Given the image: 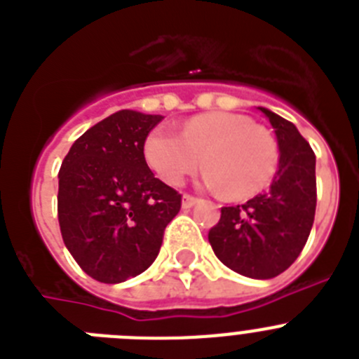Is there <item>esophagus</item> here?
<instances>
[{
  "instance_id": "34e87169",
  "label": "esophagus",
  "mask_w": 359,
  "mask_h": 359,
  "mask_svg": "<svg viewBox=\"0 0 359 359\" xmlns=\"http://www.w3.org/2000/svg\"><path fill=\"white\" fill-rule=\"evenodd\" d=\"M199 199L194 198V196H190V194H185L183 196V201H182V207L183 208H192L198 203Z\"/></svg>"
}]
</instances>
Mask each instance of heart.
<instances>
[{
  "mask_svg": "<svg viewBox=\"0 0 359 359\" xmlns=\"http://www.w3.org/2000/svg\"><path fill=\"white\" fill-rule=\"evenodd\" d=\"M144 158L167 185H180L203 161L208 167L203 174L207 189L224 190L230 199H248L273 180L278 147L248 116L214 111L190 118L182 135L152 129L144 142Z\"/></svg>",
  "mask_w": 359,
  "mask_h": 359,
  "instance_id": "heart-1",
  "label": "heart"
}]
</instances>
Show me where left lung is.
<instances>
[{"label": "left lung", "instance_id": "obj_1", "mask_svg": "<svg viewBox=\"0 0 359 359\" xmlns=\"http://www.w3.org/2000/svg\"><path fill=\"white\" fill-rule=\"evenodd\" d=\"M275 129L277 176L262 194L244 205L221 208L208 231L217 259L250 278H273L286 271L306 246L315 221V152L290 120L259 107Z\"/></svg>", "mask_w": 359, "mask_h": 359}]
</instances>
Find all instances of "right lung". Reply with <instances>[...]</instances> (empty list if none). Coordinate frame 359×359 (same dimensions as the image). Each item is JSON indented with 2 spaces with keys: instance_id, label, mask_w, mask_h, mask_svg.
Listing matches in <instances>:
<instances>
[{
  "instance_id": "add662e5",
  "label": "right lung",
  "mask_w": 359,
  "mask_h": 359,
  "mask_svg": "<svg viewBox=\"0 0 359 359\" xmlns=\"http://www.w3.org/2000/svg\"><path fill=\"white\" fill-rule=\"evenodd\" d=\"M161 115L122 109L75 140L59 170L62 241L91 278L118 284L144 273L182 194L147 167L144 142Z\"/></svg>"
}]
</instances>
